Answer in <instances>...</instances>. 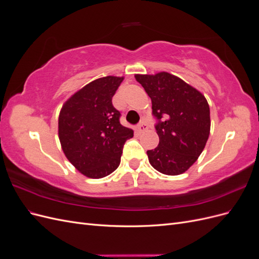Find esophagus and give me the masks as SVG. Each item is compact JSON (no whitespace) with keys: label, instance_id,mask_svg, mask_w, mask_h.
<instances>
[{"label":"esophagus","instance_id":"1","mask_svg":"<svg viewBox=\"0 0 259 259\" xmlns=\"http://www.w3.org/2000/svg\"><path fill=\"white\" fill-rule=\"evenodd\" d=\"M147 128H148V125H147L146 123L142 122V123H140V124L138 125V126L136 127V131H137L138 133H143V132L147 131Z\"/></svg>","mask_w":259,"mask_h":259}]
</instances>
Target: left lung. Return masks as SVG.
Returning <instances> with one entry per match:
<instances>
[{
    "mask_svg": "<svg viewBox=\"0 0 259 259\" xmlns=\"http://www.w3.org/2000/svg\"><path fill=\"white\" fill-rule=\"evenodd\" d=\"M151 98L160 142L148 150V159L160 173L176 176L198 160L209 136L210 116L206 98L180 77L162 71L135 74Z\"/></svg>",
    "mask_w": 259,
    "mask_h": 259,
    "instance_id": "1",
    "label": "left lung"
}]
</instances>
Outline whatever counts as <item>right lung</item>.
Masks as SVG:
<instances>
[{
	"label": "right lung",
	"mask_w": 259,
	"mask_h": 259,
	"mask_svg": "<svg viewBox=\"0 0 259 259\" xmlns=\"http://www.w3.org/2000/svg\"><path fill=\"white\" fill-rule=\"evenodd\" d=\"M124 76L99 77L75 92L62 105L58 137L70 163L84 176L98 179L120 165L123 145L134 136L121 125L112 97Z\"/></svg>",
	"instance_id": "right-lung-1"
}]
</instances>
